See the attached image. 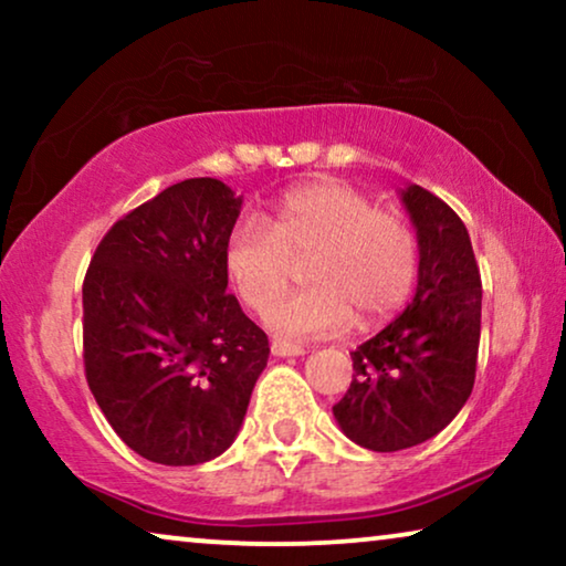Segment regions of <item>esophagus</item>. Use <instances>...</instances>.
Here are the masks:
<instances>
[{"label":"esophagus","instance_id":"1","mask_svg":"<svg viewBox=\"0 0 566 566\" xmlns=\"http://www.w3.org/2000/svg\"><path fill=\"white\" fill-rule=\"evenodd\" d=\"M270 353H273L275 358H296V355H304V347L291 345V343H281V339H275V343L270 345Z\"/></svg>","mask_w":566,"mask_h":566}]
</instances>
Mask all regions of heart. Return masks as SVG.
Wrapping results in <instances>:
<instances>
[{
    "label": "heart",
    "mask_w": 566,
    "mask_h": 566,
    "mask_svg": "<svg viewBox=\"0 0 566 566\" xmlns=\"http://www.w3.org/2000/svg\"><path fill=\"white\" fill-rule=\"evenodd\" d=\"M306 260V291L270 314L283 337H324L389 319L407 304L420 273L415 231L397 213L378 211L350 185L312 180L285 190L265 223L244 219L223 242L231 289L252 312L268 314Z\"/></svg>",
    "instance_id": "b5f03b06"
}]
</instances>
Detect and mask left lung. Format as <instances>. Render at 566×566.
<instances>
[{
  "instance_id": "obj_1",
  "label": "left lung",
  "mask_w": 566,
  "mask_h": 566,
  "mask_svg": "<svg viewBox=\"0 0 566 566\" xmlns=\"http://www.w3.org/2000/svg\"><path fill=\"white\" fill-rule=\"evenodd\" d=\"M401 203L420 247L415 298L350 353V389L332 407L345 436L378 453L420 446L461 412L482 332V275L463 221L420 185Z\"/></svg>"
}]
</instances>
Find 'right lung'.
<instances>
[{
	"instance_id": "obj_1",
	"label": "right lung",
	"mask_w": 566,
	"mask_h": 566,
	"mask_svg": "<svg viewBox=\"0 0 566 566\" xmlns=\"http://www.w3.org/2000/svg\"><path fill=\"white\" fill-rule=\"evenodd\" d=\"M242 198L213 177L169 185L97 244L82 285L84 374L130 451L196 467L234 443L268 335L227 293Z\"/></svg>"
}]
</instances>
